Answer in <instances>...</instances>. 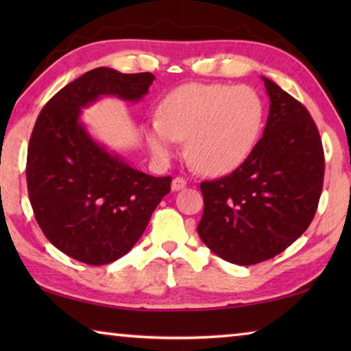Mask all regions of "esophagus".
Returning a JSON list of instances; mask_svg holds the SVG:
<instances>
[{
  "mask_svg": "<svg viewBox=\"0 0 351 351\" xmlns=\"http://www.w3.org/2000/svg\"><path fill=\"white\" fill-rule=\"evenodd\" d=\"M186 186H187V181L181 176L173 178V181H171V190H173V192H178V190H181Z\"/></svg>",
  "mask_w": 351,
  "mask_h": 351,
  "instance_id": "esophagus-1",
  "label": "esophagus"
}]
</instances>
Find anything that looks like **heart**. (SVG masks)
I'll list each match as a JSON object with an SVG mask.
<instances>
[{
    "label": "heart",
    "mask_w": 351,
    "mask_h": 351,
    "mask_svg": "<svg viewBox=\"0 0 351 351\" xmlns=\"http://www.w3.org/2000/svg\"><path fill=\"white\" fill-rule=\"evenodd\" d=\"M159 119L144 127L159 161L173 156L187 139L192 164L206 175H224L246 161L265 122V102L251 86L229 83H186L159 105Z\"/></svg>",
    "instance_id": "obj_1"
}]
</instances>
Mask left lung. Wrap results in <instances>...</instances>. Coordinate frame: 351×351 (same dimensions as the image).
Masks as SVG:
<instances>
[{
    "instance_id": "left-lung-1",
    "label": "left lung",
    "mask_w": 351,
    "mask_h": 351,
    "mask_svg": "<svg viewBox=\"0 0 351 351\" xmlns=\"http://www.w3.org/2000/svg\"><path fill=\"white\" fill-rule=\"evenodd\" d=\"M263 82L271 104L261 139L232 173L199 186V239L241 266L293 245L316 215L324 187V147L311 114L274 82Z\"/></svg>"
}]
</instances>
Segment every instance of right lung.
<instances>
[{"label":"right lung","mask_w":351,"mask_h":351,"mask_svg":"<svg viewBox=\"0 0 351 351\" xmlns=\"http://www.w3.org/2000/svg\"><path fill=\"white\" fill-rule=\"evenodd\" d=\"M153 80L152 73L91 69L62 88L34 125L26 181L35 219L58 251L82 263L106 265L125 255L170 192V176L130 167L79 121L82 108L100 96L138 102Z\"/></svg>","instance_id":"obj_1"}]
</instances>
